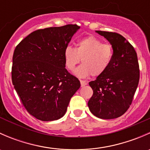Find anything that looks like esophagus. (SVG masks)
<instances>
[{
    "label": "esophagus",
    "instance_id": "34e87169",
    "mask_svg": "<svg viewBox=\"0 0 150 150\" xmlns=\"http://www.w3.org/2000/svg\"><path fill=\"white\" fill-rule=\"evenodd\" d=\"M87 83H88L86 82V81H81V86H86V85H87Z\"/></svg>",
    "mask_w": 150,
    "mask_h": 150
}]
</instances>
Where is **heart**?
I'll return each mask as SVG.
<instances>
[{
  "label": "heart",
  "mask_w": 150,
  "mask_h": 150,
  "mask_svg": "<svg viewBox=\"0 0 150 150\" xmlns=\"http://www.w3.org/2000/svg\"><path fill=\"white\" fill-rule=\"evenodd\" d=\"M112 54L111 45L103 43L94 36H89L78 40L76 48L67 47L64 53V62L69 70H73L82 60L83 64L75 72L77 76L86 78L91 74L92 76H99L109 67Z\"/></svg>",
  "instance_id": "1"
}]
</instances>
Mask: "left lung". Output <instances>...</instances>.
<instances>
[{"mask_svg":"<svg viewBox=\"0 0 150 150\" xmlns=\"http://www.w3.org/2000/svg\"><path fill=\"white\" fill-rule=\"evenodd\" d=\"M112 45V59L107 70L89 82L93 93L88 102L92 114L101 119L120 117L129 108L139 81L137 54L121 35L97 30Z\"/></svg>","mask_w":150,"mask_h":150,"instance_id":"1","label":"left lung"}]
</instances>
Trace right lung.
I'll return each mask as SVG.
<instances>
[{"mask_svg":"<svg viewBox=\"0 0 150 150\" xmlns=\"http://www.w3.org/2000/svg\"><path fill=\"white\" fill-rule=\"evenodd\" d=\"M77 25L38 30L14 50L12 83L25 108L42 121L61 118L70 99L81 87L65 68L64 53Z\"/></svg>","mask_w":150,"mask_h":150,"instance_id":"obj_1","label":"right lung"}]
</instances>
